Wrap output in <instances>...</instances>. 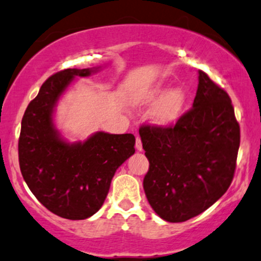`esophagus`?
I'll return each mask as SVG.
<instances>
[{"label":"esophagus","mask_w":261,"mask_h":261,"mask_svg":"<svg viewBox=\"0 0 261 261\" xmlns=\"http://www.w3.org/2000/svg\"><path fill=\"white\" fill-rule=\"evenodd\" d=\"M136 148L138 151L143 150V144H142V140H140V137H137V143H136Z\"/></svg>","instance_id":"34e87169"}]
</instances>
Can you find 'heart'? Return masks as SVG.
<instances>
[{"label": "heart", "instance_id": "obj_1", "mask_svg": "<svg viewBox=\"0 0 261 261\" xmlns=\"http://www.w3.org/2000/svg\"><path fill=\"white\" fill-rule=\"evenodd\" d=\"M165 91L166 87H164L163 85H155L146 93V99L153 102L161 97ZM185 103L186 96L182 90H171V91L166 92L155 105L153 111H151V119L154 123H156L158 125H162V127H169V125L175 124L182 116Z\"/></svg>", "mask_w": 261, "mask_h": 261}]
</instances>
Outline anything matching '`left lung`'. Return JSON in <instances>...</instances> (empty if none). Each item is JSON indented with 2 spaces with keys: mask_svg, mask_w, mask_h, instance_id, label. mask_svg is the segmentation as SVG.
I'll return each instance as SVG.
<instances>
[{
  "mask_svg": "<svg viewBox=\"0 0 261 261\" xmlns=\"http://www.w3.org/2000/svg\"><path fill=\"white\" fill-rule=\"evenodd\" d=\"M139 136L149 160L143 187L164 221L196 217L225 194L236 171L241 128L228 93L198 71L190 111L174 125H142Z\"/></svg>",
  "mask_w": 261,
  "mask_h": 261,
  "instance_id": "1",
  "label": "left lung"
}]
</instances>
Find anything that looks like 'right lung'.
Wrapping results in <instances>:
<instances>
[{
  "label": "right lung",
  "mask_w": 261,
  "mask_h": 261,
  "mask_svg": "<svg viewBox=\"0 0 261 261\" xmlns=\"http://www.w3.org/2000/svg\"><path fill=\"white\" fill-rule=\"evenodd\" d=\"M92 69H65L51 75L29 102L18 140L19 168L29 190L54 215L86 219L106 200L116 170L134 154L133 134L97 132L85 142L67 143L53 121L58 99L76 76Z\"/></svg>",
  "instance_id": "add662e5"
}]
</instances>
